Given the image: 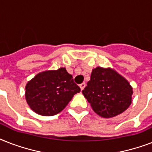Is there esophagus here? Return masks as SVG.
I'll return each mask as SVG.
<instances>
[{"label":"esophagus","instance_id":"34e87169","mask_svg":"<svg viewBox=\"0 0 152 152\" xmlns=\"http://www.w3.org/2000/svg\"><path fill=\"white\" fill-rule=\"evenodd\" d=\"M85 83H81V84H80V90L81 91H83V89H84V88H85Z\"/></svg>","mask_w":152,"mask_h":152}]
</instances>
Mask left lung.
Returning <instances> with one entry per match:
<instances>
[{"label": "left lung", "mask_w": 152, "mask_h": 152, "mask_svg": "<svg viewBox=\"0 0 152 152\" xmlns=\"http://www.w3.org/2000/svg\"><path fill=\"white\" fill-rule=\"evenodd\" d=\"M82 93L98 115L110 118L129 108L133 91L129 81L114 69L97 67L92 69Z\"/></svg>", "instance_id": "left-lung-1"}]
</instances>
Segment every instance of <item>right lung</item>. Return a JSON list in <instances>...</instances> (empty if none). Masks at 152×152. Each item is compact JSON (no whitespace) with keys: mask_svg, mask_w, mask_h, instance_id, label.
I'll list each match as a JSON object with an SVG mask.
<instances>
[{"mask_svg":"<svg viewBox=\"0 0 152 152\" xmlns=\"http://www.w3.org/2000/svg\"><path fill=\"white\" fill-rule=\"evenodd\" d=\"M25 98L30 108L42 116L60 113L80 88L65 68L39 72L26 85Z\"/></svg>","mask_w":152,"mask_h":152,"instance_id":"1","label":"right lung"}]
</instances>
